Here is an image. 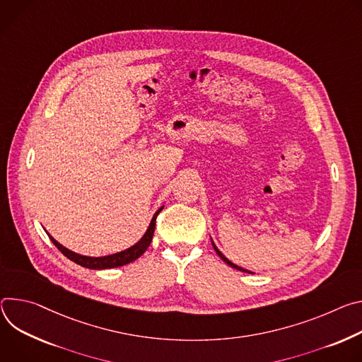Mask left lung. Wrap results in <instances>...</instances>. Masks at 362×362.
<instances>
[{
  "label": "left lung",
  "mask_w": 362,
  "mask_h": 362,
  "mask_svg": "<svg viewBox=\"0 0 362 362\" xmlns=\"http://www.w3.org/2000/svg\"><path fill=\"white\" fill-rule=\"evenodd\" d=\"M213 247H214V250L217 252V255H218V256H220V257H221V259H223V260H224V262H226V263H227L228 266H231V267H234V269H237V270H240V272H247V273H250L249 270H246V269H242V267H238V266H235L234 263H231V262H230V260H228V259H227V257H226L224 255H221V253H220V250H218V249L216 247V245H214V243H213Z\"/></svg>",
  "instance_id": "8db88e82"
}]
</instances>
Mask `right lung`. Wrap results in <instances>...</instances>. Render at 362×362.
Returning <instances> with one entry per match:
<instances>
[{
    "label": "right lung",
    "mask_w": 362,
    "mask_h": 362,
    "mask_svg": "<svg viewBox=\"0 0 362 362\" xmlns=\"http://www.w3.org/2000/svg\"><path fill=\"white\" fill-rule=\"evenodd\" d=\"M160 210H163V209H159V210L155 213V216H153V218H152V221H151V224H149L146 233L144 234V237L139 240V242H138L135 246H132V247L128 249V250H124V252L116 253V255H110V256H103V257L80 256V255L73 253V252L67 250L66 247H63L60 243L56 242V240H54L50 234H49V237H50V240L53 242V245H54L67 259H70L71 262H74V263H77V264H80V266L88 267V269H98V270H100V269H110V267H119V266H124V264H128V263L136 260L141 255L145 253V250L148 249V246H149L151 242H152V235H153L155 223H156V216L160 213Z\"/></svg>",
    "instance_id": "1"
}]
</instances>
